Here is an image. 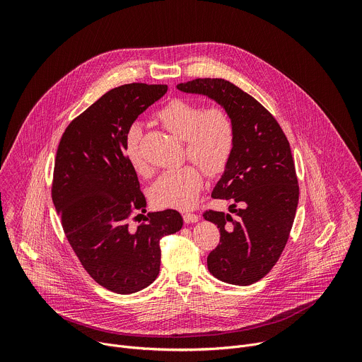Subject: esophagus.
I'll list each match as a JSON object with an SVG mask.
<instances>
[{"label": "esophagus", "instance_id": "34e87169", "mask_svg": "<svg viewBox=\"0 0 362 362\" xmlns=\"http://www.w3.org/2000/svg\"><path fill=\"white\" fill-rule=\"evenodd\" d=\"M183 221H185V223H194L199 221V216L196 214H185Z\"/></svg>", "mask_w": 362, "mask_h": 362}]
</instances>
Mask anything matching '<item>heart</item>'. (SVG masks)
I'll return each instance as SVG.
<instances>
[{"label": "heart", "instance_id": "1", "mask_svg": "<svg viewBox=\"0 0 362 362\" xmlns=\"http://www.w3.org/2000/svg\"><path fill=\"white\" fill-rule=\"evenodd\" d=\"M156 119L177 139L185 140L187 156L209 176L222 175L236 144V129L230 115L221 106L203 109L197 103L173 98L156 113ZM140 127L132 126L126 134V158L133 169L147 173L140 156ZM203 186L202 170L186 165L165 172L150 187L151 202L159 208L189 209L196 203Z\"/></svg>", "mask_w": 362, "mask_h": 362}]
</instances>
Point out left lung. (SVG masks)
Masks as SVG:
<instances>
[{"label": "left lung", "instance_id": "1", "mask_svg": "<svg viewBox=\"0 0 362 362\" xmlns=\"http://www.w3.org/2000/svg\"><path fill=\"white\" fill-rule=\"evenodd\" d=\"M177 88L215 100L235 123L233 156L212 192L214 199L233 200V215L203 214L221 232L208 269L232 285L255 284L278 262L295 219L299 186L289 141L261 103L230 81L196 78Z\"/></svg>", "mask_w": 362, "mask_h": 362}]
</instances>
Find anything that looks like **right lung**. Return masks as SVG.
Instances as JSON below:
<instances>
[{"mask_svg":"<svg viewBox=\"0 0 362 362\" xmlns=\"http://www.w3.org/2000/svg\"><path fill=\"white\" fill-rule=\"evenodd\" d=\"M166 91V84L144 83L107 91L67 126L57 148L51 197L66 238L87 274L122 295L158 278L160 239L183 226L173 209L129 226L134 214L146 212V197L126 158V134Z\"/></svg>","mask_w":362,"mask_h":362,"instance_id":"right-lung-1","label":"right lung"}]
</instances>
